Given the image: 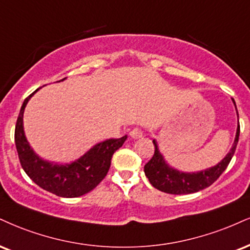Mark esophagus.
I'll use <instances>...</instances> for the list:
<instances>
[{
  "label": "esophagus",
  "instance_id": "obj_1",
  "mask_svg": "<svg viewBox=\"0 0 250 250\" xmlns=\"http://www.w3.org/2000/svg\"><path fill=\"white\" fill-rule=\"evenodd\" d=\"M129 135H130V136L133 138H140V137L143 136V131H142V129H141V128L135 127V128L131 129Z\"/></svg>",
  "mask_w": 250,
  "mask_h": 250
}]
</instances>
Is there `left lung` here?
I'll list each match as a JSON object with an SVG mask.
<instances>
[{"instance_id":"8db88e82","label":"left lung","mask_w":250,"mask_h":250,"mask_svg":"<svg viewBox=\"0 0 250 250\" xmlns=\"http://www.w3.org/2000/svg\"><path fill=\"white\" fill-rule=\"evenodd\" d=\"M233 102L235 104V101L233 100ZM237 117H239V114H237ZM239 136L240 125H237L235 141H234L233 146H231L230 151L228 152L226 157L222 159L220 163L216 164L215 167L195 173H184L171 169L169 165L165 163L161 152L158 151L156 141H152L155 146V152L151 159L144 165V172H146V176L148 177L150 184L157 190L165 192V193L188 194L204 190V188L212 185L221 176L222 172L227 169L228 164H229L230 159L236 150Z\"/></svg>"}]
</instances>
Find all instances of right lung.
<instances>
[{"mask_svg": "<svg viewBox=\"0 0 250 250\" xmlns=\"http://www.w3.org/2000/svg\"><path fill=\"white\" fill-rule=\"evenodd\" d=\"M38 89L24 100L15 127V144L21 165L36 184L58 197L76 198L88 193L106 177L113 154L121 148L127 136L112 138L96 144L83 157L71 164L58 165L43 161L30 148L23 130L24 108Z\"/></svg>", "mask_w": 250, "mask_h": 250, "instance_id": "right-lung-1", "label": "right lung"}]
</instances>
